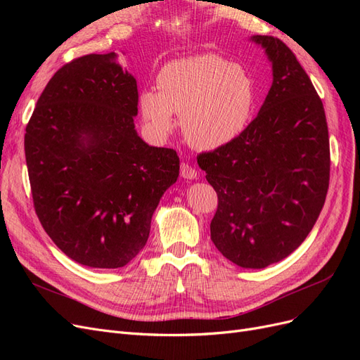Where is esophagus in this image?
Listing matches in <instances>:
<instances>
[{
	"instance_id": "obj_1",
	"label": "esophagus",
	"mask_w": 360,
	"mask_h": 360,
	"mask_svg": "<svg viewBox=\"0 0 360 360\" xmlns=\"http://www.w3.org/2000/svg\"><path fill=\"white\" fill-rule=\"evenodd\" d=\"M180 176L183 177V179H188V180H195L198 177V174H197V171H195L189 163H181L180 165Z\"/></svg>"
}]
</instances>
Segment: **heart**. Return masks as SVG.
<instances>
[{
  "instance_id": "obj_1",
  "label": "heart",
  "mask_w": 360,
  "mask_h": 360,
  "mask_svg": "<svg viewBox=\"0 0 360 360\" xmlns=\"http://www.w3.org/2000/svg\"><path fill=\"white\" fill-rule=\"evenodd\" d=\"M159 91L139 96V110L155 135L165 138L174 129V114L193 147L214 150L246 129L257 89L250 73L214 53L174 60L158 76Z\"/></svg>"
}]
</instances>
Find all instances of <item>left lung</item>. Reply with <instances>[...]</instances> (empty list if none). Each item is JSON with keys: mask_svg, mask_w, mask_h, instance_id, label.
I'll list each match as a JSON object with an SVG mask.
<instances>
[{"mask_svg": "<svg viewBox=\"0 0 360 360\" xmlns=\"http://www.w3.org/2000/svg\"><path fill=\"white\" fill-rule=\"evenodd\" d=\"M271 63L274 82L258 115L231 143L198 156L217 193L210 224L217 250L243 269L288 257L317 222L329 188L326 114L291 49L252 36Z\"/></svg>", "mask_w": 360, "mask_h": 360, "instance_id": "8db88e82", "label": "left lung"}]
</instances>
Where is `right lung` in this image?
I'll return each mask as SVG.
<instances>
[{
  "instance_id": "obj_1",
  "label": "right lung",
  "mask_w": 360,
  "mask_h": 360,
  "mask_svg": "<svg viewBox=\"0 0 360 360\" xmlns=\"http://www.w3.org/2000/svg\"><path fill=\"white\" fill-rule=\"evenodd\" d=\"M138 86L117 53L63 66L27 124L25 159L41 226L64 254L94 269L130 263L151 216L177 181L176 150L138 135Z\"/></svg>"
}]
</instances>
